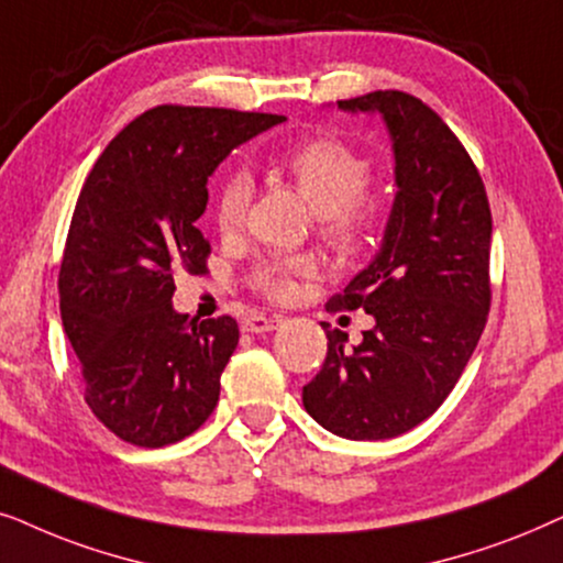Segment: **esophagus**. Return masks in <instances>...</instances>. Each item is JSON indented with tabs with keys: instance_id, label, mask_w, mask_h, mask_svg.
<instances>
[{
	"instance_id": "obj_1",
	"label": "esophagus",
	"mask_w": 563,
	"mask_h": 563,
	"mask_svg": "<svg viewBox=\"0 0 563 563\" xmlns=\"http://www.w3.org/2000/svg\"><path fill=\"white\" fill-rule=\"evenodd\" d=\"M277 324H280V317H265V313H252L250 319L242 321V329L244 332H273V329H277Z\"/></svg>"
}]
</instances>
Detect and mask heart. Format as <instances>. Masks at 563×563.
<instances>
[{"instance_id":"b5f03b06","label":"heart","mask_w":563,"mask_h":563,"mask_svg":"<svg viewBox=\"0 0 563 563\" xmlns=\"http://www.w3.org/2000/svg\"><path fill=\"white\" fill-rule=\"evenodd\" d=\"M275 169L288 177L306 203L317 211L319 236L340 252H355L365 242L376 219V206L368 198L371 164L334 136H311L286 148L275 159ZM250 183L231 175L216 192L213 221L221 234H234L242 227ZM309 257L267 260L252 273V286L273 301H288L296 294L298 277H309Z\"/></svg>"}]
</instances>
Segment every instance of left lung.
Segmentation results:
<instances>
[{"mask_svg":"<svg viewBox=\"0 0 563 563\" xmlns=\"http://www.w3.org/2000/svg\"><path fill=\"white\" fill-rule=\"evenodd\" d=\"M336 104L384 115L399 192L376 260L327 303L376 327L344 350L347 334L321 321L327 357L303 407L340 438L386 440L438 411L474 355L492 306V211L474 159L430 104L399 89Z\"/></svg>","mask_w":563,"mask_h":563,"instance_id":"8db88e82","label":"left lung"}]
</instances>
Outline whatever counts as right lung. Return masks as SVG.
Returning <instances> with one entry per match:
<instances>
[{"instance_id":"right-lung-1","label":"right lung","mask_w":563,"mask_h":563,"mask_svg":"<svg viewBox=\"0 0 563 563\" xmlns=\"http://www.w3.org/2000/svg\"><path fill=\"white\" fill-rule=\"evenodd\" d=\"M286 115L159 104L131 120L89 169L58 269L64 332L85 401L125 443L187 438L219 404L236 319L172 309L175 275L208 269L195 221L229 152Z\"/></svg>"}]
</instances>
